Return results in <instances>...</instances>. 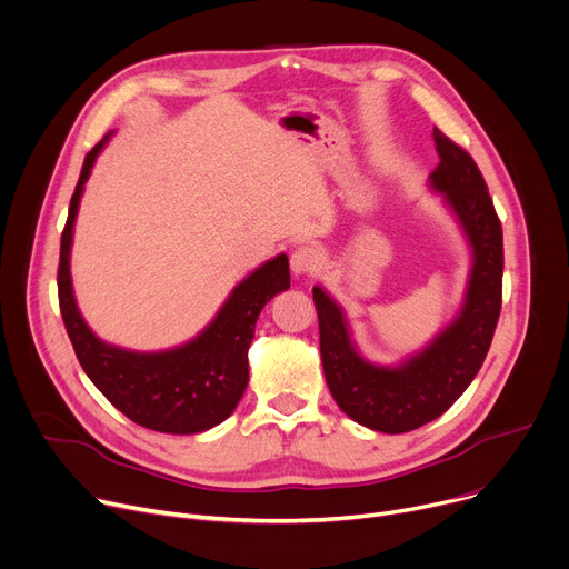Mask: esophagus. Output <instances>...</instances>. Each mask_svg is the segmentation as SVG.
Returning a JSON list of instances; mask_svg holds the SVG:
<instances>
[{"label":"esophagus","instance_id":"34e87169","mask_svg":"<svg viewBox=\"0 0 569 569\" xmlns=\"http://www.w3.org/2000/svg\"><path fill=\"white\" fill-rule=\"evenodd\" d=\"M321 269V252L315 246H300L291 252V271L296 276H312Z\"/></svg>","mask_w":569,"mask_h":569}]
</instances>
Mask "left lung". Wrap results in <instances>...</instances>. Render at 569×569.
<instances>
[{"mask_svg":"<svg viewBox=\"0 0 569 569\" xmlns=\"http://www.w3.org/2000/svg\"><path fill=\"white\" fill-rule=\"evenodd\" d=\"M432 139L440 163L430 172V187L445 193L473 252L456 321L401 367H378L358 356L339 305L321 287L312 289L332 399L353 421L391 435L437 419L460 399L490 351L501 312L503 232L488 184L465 148L437 127Z\"/></svg>","mask_w":569,"mask_h":569,"instance_id":"left-lung-1","label":"left lung"}]
</instances>
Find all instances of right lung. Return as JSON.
<instances>
[{
	"instance_id": "right-lung-1",
	"label": "right lung",
	"mask_w": 569,
	"mask_h": 569,
	"mask_svg": "<svg viewBox=\"0 0 569 569\" xmlns=\"http://www.w3.org/2000/svg\"><path fill=\"white\" fill-rule=\"evenodd\" d=\"M109 134L83 159L61 234L59 308L81 369L134 423L172 435L202 432L232 415L248 385V346L261 308L289 289V259L278 254L234 287L216 319L189 343L132 353L98 339L83 323L70 282V243L86 180Z\"/></svg>"
}]
</instances>
